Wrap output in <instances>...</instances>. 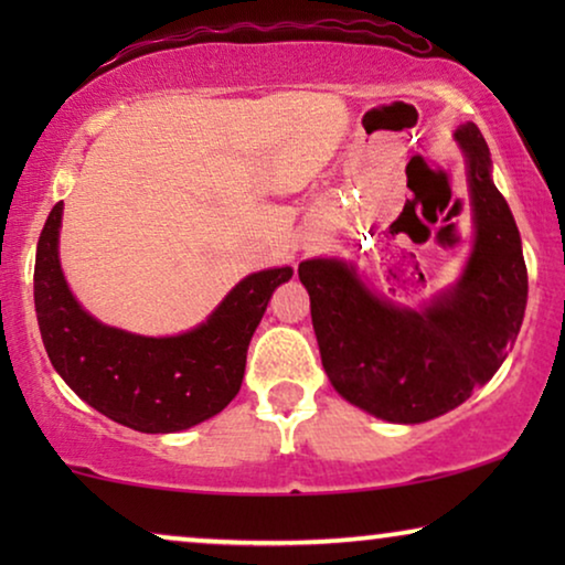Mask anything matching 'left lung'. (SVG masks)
Segmentation results:
<instances>
[{
	"label": "left lung",
	"mask_w": 565,
	"mask_h": 565,
	"mask_svg": "<svg viewBox=\"0 0 565 565\" xmlns=\"http://www.w3.org/2000/svg\"><path fill=\"white\" fill-rule=\"evenodd\" d=\"M455 141L466 153L476 244L452 290L416 311L375 296L339 259L298 267L331 385L385 422H429L470 398L512 350L527 306L522 238L491 180L489 146L476 122H462Z\"/></svg>",
	"instance_id": "1"
}]
</instances>
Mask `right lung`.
Here are the masks:
<instances>
[{
    "label": "right lung",
    "instance_id": "add662e5",
    "mask_svg": "<svg viewBox=\"0 0 565 565\" xmlns=\"http://www.w3.org/2000/svg\"><path fill=\"white\" fill-rule=\"evenodd\" d=\"M53 205L35 252V313L51 365L82 401L130 429L167 435L223 412L244 381L246 350L290 267L244 277L198 329L138 337L105 327L76 303L61 273Z\"/></svg>",
    "mask_w": 565,
    "mask_h": 565
}]
</instances>
